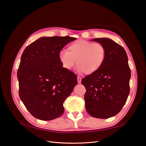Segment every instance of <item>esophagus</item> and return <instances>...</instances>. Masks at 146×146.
Wrapping results in <instances>:
<instances>
[{
    "label": "esophagus",
    "instance_id": "34e87169",
    "mask_svg": "<svg viewBox=\"0 0 146 146\" xmlns=\"http://www.w3.org/2000/svg\"><path fill=\"white\" fill-rule=\"evenodd\" d=\"M81 81H82V78L78 76L77 77V82L78 83H81Z\"/></svg>",
    "mask_w": 146,
    "mask_h": 146
}]
</instances>
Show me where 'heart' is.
<instances>
[{
    "label": "heart",
    "mask_w": 146,
    "mask_h": 146,
    "mask_svg": "<svg viewBox=\"0 0 146 146\" xmlns=\"http://www.w3.org/2000/svg\"><path fill=\"white\" fill-rule=\"evenodd\" d=\"M105 55L106 50L102 44L80 39L70 43L68 50H61L58 54V58L66 69H71L76 60L78 72L91 75L100 69Z\"/></svg>",
    "instance_id": "heart-1"
}]
</instances>
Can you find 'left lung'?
Segmentation results:
<instances>
[{
	"label": "left lung",
	"mask_w": 146,
	"mask_h": 146,
	"mask_svg": "<svg viewBox=\"0 0 146 146\" xmlns=\"http://www.w3.org/2000/svg\"><path fill=\"white\" fill-rule=\"evenodd\" d=\"M92 41L105 47L106 55L98 71L82 80L86 88L85 108L92 117L107 119L116 115L125 104L131 71L126 52L121 45L105 38Z\"/></svg>",
	"instance_id": "obj_1"
}]
</instances>
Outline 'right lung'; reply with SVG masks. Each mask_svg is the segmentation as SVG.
Returning <instances> with one entry per match:
<instances>
[{"label":"right lung","mask_w":146,"mask_h":146,"mask_svg":"<svg viewBox=\"0 0 146 146\" xmlns=\"http://www.w3.org/2000/svg\"><path fill=\"white\" fill-rule=\"evenodd\" d=\"M70 36L42 37L31 43L21 56L17 76L20 99L33 116L43 121L60 117L63 103L77 84V75L63 68L58 54Z\"/></svg>","instance_id":"right-lung-1"}]
</instances>
